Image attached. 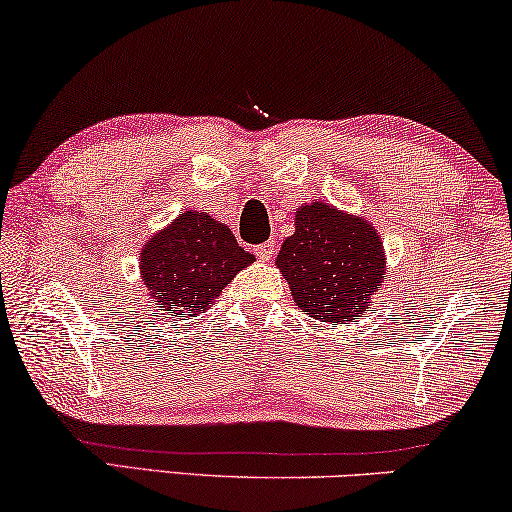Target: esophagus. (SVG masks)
<instances>
[{
    "label": "esophagus",
    "instance_id": "1",
    "mask_svg": "<svg viewBox=\"0 0 512 512\" xmlns=\"http://www.w3.org/2000/svg\"><path fill=\"white\" fill-rule=\"evenodd\" d=\"M272 251H275V242H263L258 244V247H254V254L261 258V261H270Z\"/></svg>",
    "mask_w": 512,
    "mask_h": 512
}]
</instances>
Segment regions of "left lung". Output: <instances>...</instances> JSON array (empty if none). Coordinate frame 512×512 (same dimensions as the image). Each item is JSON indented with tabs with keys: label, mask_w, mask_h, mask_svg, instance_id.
Here are the masks:
<instances>
[{
	"label": "left lung",
	"mask_w": 512,
	"mask_h": 512,
	"mask_svg": "<svg viewBox=\"0 0 512 512\" xmlns=\"http://www.w3.org/2000/svg\"><path fill=\"white\" fill-rule=\"evenodd\" d=\"M275 263L300 310L333 324L368 310L387 268L375 228L328 202L298 209L296 233L286 237Z\"/></svg>",
	"instance_id": "left-lung-1"
}]
</instances>
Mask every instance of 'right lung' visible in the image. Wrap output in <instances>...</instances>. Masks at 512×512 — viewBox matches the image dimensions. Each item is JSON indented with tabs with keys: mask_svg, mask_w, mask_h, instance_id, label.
Returning a JSON list of instances; mask_svg holds the SVG:
<instances>
[{
	"mask_svg": "<svg viewBox=\"0 0 512 512\" xmlns=\"http://www.w3.org/2000/svg\"><path fill=\"white\" fill-rule=\"evenodd\" d=\"M249 263L254 256L237 244L226 223L188 209L144 244L139 270L160 310L193 317L205 312Z\"/></svg>",
	"mask_w": 512,
	"mask_h": 512,
	"instance_id": "obj_1",
	"label": "right lung"
}]
</instances>
